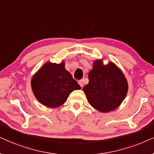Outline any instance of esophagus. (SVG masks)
Segmentation results:
<instances>
[{
	"mask_svg": "<svg viewBox=\"0 0 154 154\" xmlns=\"http://www.w3.org/2000/svg\"><path fill=\"white\" fill-rule=\"evenodd\" d=\"M79 85H80V87H82V88L83 87V86H84V84H83V81L82 80H79Z\"/></svg>",
	"mask_w": 154,
	"mask_h": 154,
	"instance_id": "1",
	"label": "esophagus"
}]
</instances>
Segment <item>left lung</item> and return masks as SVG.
Here are the masks:
<instances>
[{"instance_id":"left-lung-1","label":"left lung","mask_w":154,"mask_h":154,"mask_svg":"<svg viewBox=\"0 0 154 154\" xmlns=\"http://www.w3.org/2000/svg\"><path fill=\"white\" fill-rule=\"evenodd\" d=\"M88 76L89 82L83 91L92 107L108 112L120 105L128 93V85L123 73L114 63L104 65L102 60H96Z\"/></svg>"}]
</instances>
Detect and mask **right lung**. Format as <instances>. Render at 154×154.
<instances>
[{
    "label": "right lung",
    "instance_id": "add662e5",
    "mask_svg": "<svg viewBox=\"0 0 154 154\" xmlns=\"http://www.w3.org/2000/svg\"><path fill=\"white\" fill-rule=\"evenodd\" d=\"M32 91L36 99L43 105L57 108L66 101L74 90L80 86L65 68V63H47L32 77Z\"/></svg>",
    "mask_w": 154,
    "mask_h": 154
}]
</instances>
